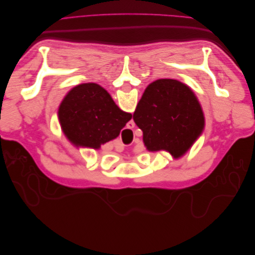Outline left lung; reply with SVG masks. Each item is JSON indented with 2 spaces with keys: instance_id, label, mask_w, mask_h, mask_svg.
Here are the masks:
<instances>
[{
  "instance_id": "obj_1",
  "label": "left lung",
  "mask_w": 255,
  "mask_h": 255,
  "mask_svg": "<svg viewBox=\"0 0 255 255\" xmlns=\"http://www.w3.org/2000/svg\"><path fill=\"white\" fill-rule=\"evenodd\" d=\"M152 152L165 150L174 158L186 153L201 135L204 115L192 90L176 80L160 79L145 88L133 115Z\"/></svg>"
}]
</instances>
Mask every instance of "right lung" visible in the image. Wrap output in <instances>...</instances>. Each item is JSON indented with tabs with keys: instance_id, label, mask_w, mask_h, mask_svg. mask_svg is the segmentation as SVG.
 <instances>
[{
	"instance_id": "obj_1",
	"label": "right lung",
	"mask_w": 255,
	"mask_h": 255,
	"mask_svg": "<svg viewBox=\"0 0 255 255\" xmlns=\"http://www.w3.org/2000/svg\"><path fill=\"white\" fill-rule=\"evenodd\" d=\"M58 118L75 146L99 149L119 136L132 115L121 111L100 85L85 83L68 92L59 105Z\"/></svg>"
}]
</instances>
